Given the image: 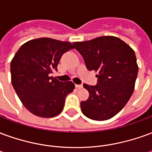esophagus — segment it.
<instances>
[{
  "label": "esophagus",
  "mask_w": 152,
  "mask_h": 152,
  "mask_svg": "<svg viewBox=\"0 0 152 152\" xmlns=\"http://www.w3.org/2000/svg\"><path fill=\"white\" fill-rule=\"evenodd\" d=\"M76 86V89H82V88H83V86H82V85H76V86Z\"/></svg>",
  "instance_id": "obj_1"
}]
</instances>
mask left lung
<instances>
[{
	"label": "left lung",
	"instance_id": "obj_1",
	"mask_svg": "<svg viewBox=\"0 0 152 152\" xmlns=\"http://www.w3.org/2000/svg\"><path fill=\"white\" fill-rule=\"evenodd\" d=\"M89 71L98 72L95 86L84 84L89 91L80 102L81 112L94 121H106L123 109L134 92L138 66L130 46L115 37H100L74 42Z\"/></svg>",
	"mask_w": 152,
	"mask_h": 152
}]
</instances>
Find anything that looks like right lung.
I'll list each match as a JSON object with an SVG mask.
<instances>
[{
  "label": "right lung",
  "mask_w": 152,
  "mask_h": 152,
  "mask_svg": "<svg viewBox=\"0 0 152 152\" xmlns=\"http://www.w3.org/2000/svg\"><path fill=\"white\" fill-rule=\"evenodd\" d=\"M73 45L50 38L23 44L10 63L12 86L22 103L40 117H53L63 111L66 95L75 85L50 76L63 53Z\"/></svg>",
  "instance_id": "right-lung-1"
}]
</instances>
